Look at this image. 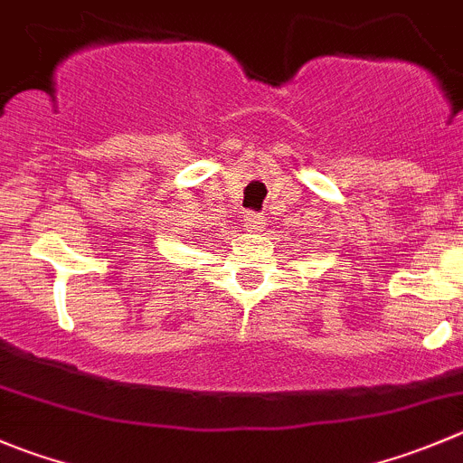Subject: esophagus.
<instances>
[{
    "label": "esophagus",
    "instance_id": "obj_1",
    "mask_svg": "<svg viewBox=\"0 0 463 463\" xmlns=\"http://www.w3.org/2000/svg\"><path fill=\"white\" fill-rule=\"evenodd\" d=\"M263 224H266V220H263L261 213H252V211H250V213L245 215V227H248L250 232H259Z\"/></svg>",
    "mask_w": 463,
    "mask_h": 463
}]
</instances>
